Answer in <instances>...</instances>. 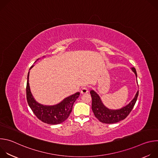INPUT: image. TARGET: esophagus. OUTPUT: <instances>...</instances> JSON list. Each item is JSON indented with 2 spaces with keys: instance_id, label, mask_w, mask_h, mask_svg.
I'll list each match as a JSON object with an SVG mask.
<instances>
[{
  "instance_id": "1",
  "label": "esophagus",
  "mask_w": 158,
  "mask_h": 158,
  "mask_svg": "<svg viewBox=\"0 0 158 158\" xmlns=\"http://www.w3.org/2000/svg\"><path fill=\"white\" fill-rule=\"evenodd\" d=\"M81 93L82 94H86L88 93V88L87 87H83L81 89Z\"/></svg>"
}]
</instances>
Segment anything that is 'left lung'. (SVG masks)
<instances>
[{
    "mask_svg": "<svg viewBox=\"0 0 158 158\" xmlns=\"http://www.w3.org/2000/svg\"><path fill=\"white\" fill-rule=\"evenodd\" d=\"M131 69L137 77L136 69L134 67H132ZM90 93L92 97V110L95 117L101 123L105 124H113L124 119L129 114L136 104L139 94V91L128 105L119 110L107 109L103 105L99 96L94 91H91Z\"/></svg>",
    "mask_w": 158,
    "mask_h": 158,
    "instance_id": "left-lung-1",
    "label": "left lung"
}]
</instances>
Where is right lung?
Wrapping results in <instances>:
<instances>
[{"mask_svg": "<svg viewBox=\"0 0 158 158\" xmlns=\"http://www.w3.org/2000/svg\"><path fill=\"white\" fill-rule=\"evenodd\" d=\"M33 66H31L30 69ZM29 72L27 75L26 85V97L28 104L34 114L41 121L48 124H58L65 121L73 109L74 102L78 98L79 93H77L68 98H66L59 104L52 106H43L37 102L34 99L29 84Z\"/></svg>", "mask_w": 158, "mask_h": 158, "instance_id": "add662e5", "label": "right lung"}]
</instances>
